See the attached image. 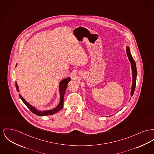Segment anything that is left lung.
<instances>
[{
    "instance_id": "obj_1",
    "label": "left lung",
    "mask_w": 154,
    "mask_h": 154,
    "mask_svg": "<svg viewBox=\"0 0 154 154\" xmlns=\"http://www.w3.org/2000/svg\"><path fill=\"white\" fill-rule=\"evenodd\" d=\"M126 54L128 60L130 62L131 67V72H132V77H133V82H132V85H131V93L130 95L131 97L133 96L134 92L135 90L136 85V79H137V68H136V64L134 60L133 59L132 55L131 54L130 52V49L129 46H126Z\"/></svg>"
}]
</instances>
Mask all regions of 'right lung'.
Returning a JSON list of instances; mask_svg holds the SVG:
<instances>
[{
    "mask_svg": "<svg viewBox=\"0 0 154 154\" xmlns=\"http://www.w3.org/2000/svg\"><path fill=\"white\" fill-rule=\"evenodd\" d=\"M16 66H17V64H16ZM70 80H71L70 77H67L60 82L59 87V94H60V102H59V104L55 108L52 109L44 110H39L38 109H36L35 107L30 105L20 94H19V97H20V99L22 100V101L24 103V104L27 106L28 108L33 113L35 114L36 115H38V116H48V115H54V113L58 112L59 110H60L63 107V98L64 93H65V91H66V88H67V84L69 82H70ZM16 87L17 91L19 92V88H18V84H17V82H16Z\"/></svg>",
    "mask_w": 154,
    "mask_h": 154,
    "instance_id": "add662e5",
    "label": "right lung"
}]
</instances>
